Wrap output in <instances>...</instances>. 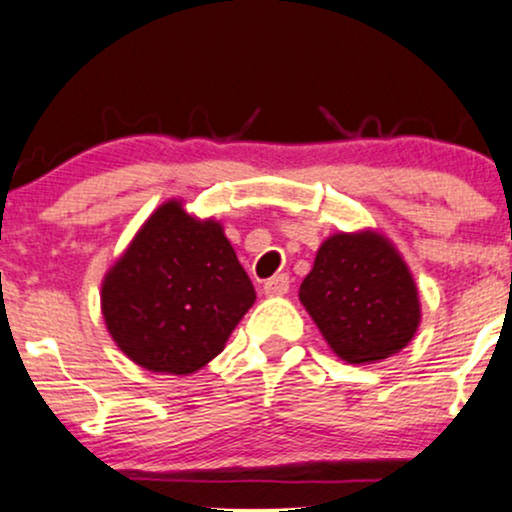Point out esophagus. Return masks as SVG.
Here are the masks:
<instances>
[{
  "label": "esophagus",
  "mask_w": 512,
  "mask_h": 512,
  "mask_svg": "<svg viewBox=\"0 0 512 512\" xmlns=\"http://www.w3.org/2000/svg\"><path fill=\"white\" fill-rule=\"evenodd\" d=\"M289 284H291L289 276L276 274L272 279L264 281V293H267V296H284V293L289 291Z\"/></svg>",
  "instance_id": "obj_1"
}]
</instances>
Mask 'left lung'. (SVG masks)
<instances>
[{
    "label": "left lung",
    "instance_id": "1",
    "mask_svg": "<svg viewBox=\"0 0 512 512\" xmlns=\"http://www.w3.org/2000/svg\"><path fill=\"white\" fill-rule=\"evenodd\" d=\"M298 298L346 363H375L397 354L421 322L409 267L395 245L375 231L327 238Z\"/></svg>",
    "mask_w": 512,
    "mask_h": 512
}]
</instances>
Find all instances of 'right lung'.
<instances>
[{"label": "right lung", "mask_w": 512, "mask_h": 512, "mask_svg": "<svg viewBox=\"0 0 512 512\" xmlns=\"http://www.w3.org/2000/svg\"><path fill=\"white\" fill-rule=\"evenodd\" d=\"M252 303V281L221 223L195 219L178 199L144 221L101 286L110 337L151 373L207 366Z\"/></svg>", "instance_id": "add662e5"}]
</instances>
